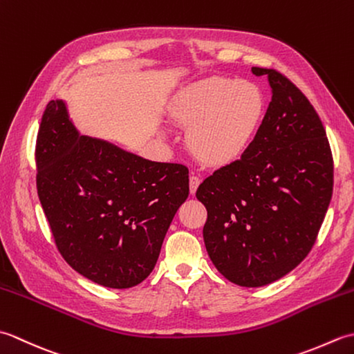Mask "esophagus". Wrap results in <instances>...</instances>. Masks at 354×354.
<instances>
[{
  "label": "esophagus",
  "mask_w": 354,
  "mask_h": 354,
  "mask_svg": "<svg viewBox=\"0 0 354 354\" xmlns=\"http://www.w3.org/2000/svg\"><path fill=\"white\" fill-rule=\"evenodd\" d=\"M199 184H201V179L198 176H190V193L192 194L196 193Z\"/></svg>",
  "instance_id": "34e87169"
}]
</instances>
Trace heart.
<instances>
[{"label":"heart","instance_id":"obj_1","mask_svg":"<svg viewBox=\"0 0 354 354\" xmlns=\"http://www.w3.org/2000/svg\"><path fill=\"white\" fill-rule=\"evenodd\" d=\"M263 112L260 88L231 77L202 79L183 89L170 104L173 122L192 129V153L212 167L242 158L259 132Z\"/></svg>","mask_w":354,"mask_h":354}]
</instances>
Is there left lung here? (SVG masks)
<instances>
[{"label": "left lung", "instance_id": "1", "mask_svg": "<svg viewBox=\"0 0 354 354\" xmlns=\"http://www.w3.org/2000/svg\"><path fill=\"white\" fill-rule=\"evenodd\" d=\"M272 99L252 145L240 160L199 185L207 208L204 242L231 283L260 288L289 274L310 252L333 192L326 129L306 95L275 70Z\"/></svg>", "mask_w": 354, "mask_h": 354}]
</instances>
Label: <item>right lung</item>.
<instances>
[{"label":"right lung","mask_w":354,"mask_h":354,"mask_svg":"<svg viewBox=\"0 0 354 354\" xmlns=\"http://www.w3.org/2000/svg\"><path fill=\"white\" fill-rule=\"evenodd\" d=\"M36 165L37 196L65 261L104 288L146 280L189 198V169L80 135L64 100L44 112Z\"/></svg>","instance_id":"1"}]
</instances>
